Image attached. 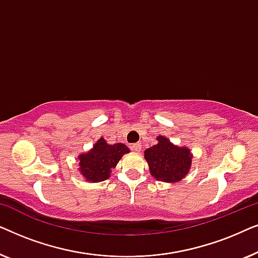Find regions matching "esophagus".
I'll list each match as a JSON object with an SVG mask.
<instances>
[{"mask_svg": "<svg viewBox=\"0 0 258 258\" xmlns=\"http://www.w3.org/2000/svg\"><path fill=\"white\" fill-rule=\"evenodd\" d=\"M132 149L135 150V151H141V150H142V144H141V143H134V144H132Z\"/></svg>", "mask_w": 258, "mask_h": 258, "instance_id": "esophagus-1", "label": "esophagus"}]
</instances>
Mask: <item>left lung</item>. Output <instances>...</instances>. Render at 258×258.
Listing matches in <instances>:
<instances>
[{
	"mask_svg": "<svg viewBox=\"0 0 258 258\" xmlns=\"http://www.w3.org/2000/svg\"><path fill=\"white\" fill-rule=\"evenodd\" d=\"M157 140V144L144 151L151 175L157 181H179L191 167L190 150L174 146L163 136H158Z\"/></svg>",
	"mask_w": 258,
	"mask_h": 258,
	"instance_id": "obj_1",
	"label": "left lung"
}]
</instances>
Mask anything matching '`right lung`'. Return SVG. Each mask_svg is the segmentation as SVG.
Returning <instances> with one entry per match:
<instances>
[{
  "label": "right lung",
  "mask_w": 258,
  "mask_h": 258,
  "mask_svg": "<svg viewBox=\"0 0 258 258\" xmlns=\"http://www.w3.org/2000/svg\"><path fill=\"white\" fill-rule=\"evenodd\" d=\"M126 153H129V149L124 144H108L104 139H100L93 150L80 156L81 172L87 181H104L110 176L111 169L116 167L121 157Z\"/></svg>",
  "instance_id": "right-lung-1"
}]
</instances>
